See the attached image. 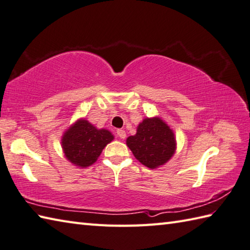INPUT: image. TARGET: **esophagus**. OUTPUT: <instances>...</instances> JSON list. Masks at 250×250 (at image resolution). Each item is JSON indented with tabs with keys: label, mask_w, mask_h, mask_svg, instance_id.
Listing matches in <instances>:
<instances>
[{
	"label": "esophagus",
	"mask_w": 250,
	"mask_h": 250,
	"mask_svg": "<svg viewBox=\"0 0 250 250\" xmlns=\"http://www.w3.org/2000/svg\"><path fill=\"white\" fill-rule=\"evenodd\" d=\"M117 135H118L120 139H125V136H126L125 131L124 129H118L117 130Z\"/></svg>",
	"instance_id": "esophagus-1"
}]
</instances>
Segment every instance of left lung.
Returning <instances> with one entry per match:
<instances>
[{"label":"left lung","mask_w":250,"mask_h":250,"mask_svg":"<svg viewBox=\"0 0 250 250\" xmlns=\"http://www.w3.org/2000/svg\"><path fill=\"white\" fill-rule=\"evenodd\" d=\"M125 143L137 160L151 169L171 160L177 148L174 131L159 116L143 119L136 134L129 136Z\"/></svg>","instance_id":"obj_1"}]
</instances>
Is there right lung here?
Masks as SVG:
<instances>
[{
	"label": "right lung",
	"mask_w": 250,
	"mask_h": 250,
	"mask_svg": "<svg viewBox=\"0 0 250 250\" xmlns=\"http://www.w3.org/2000/svg\"><path fill=\"white\" fill-rule=\"evenodd\" d=\"M115 139L107 129H98L84 118L77 119L61 139L66 160L78 167H88L98 160L105 146Z\"/></svg>",
	"instance_id": "1"
}]
</instances>
